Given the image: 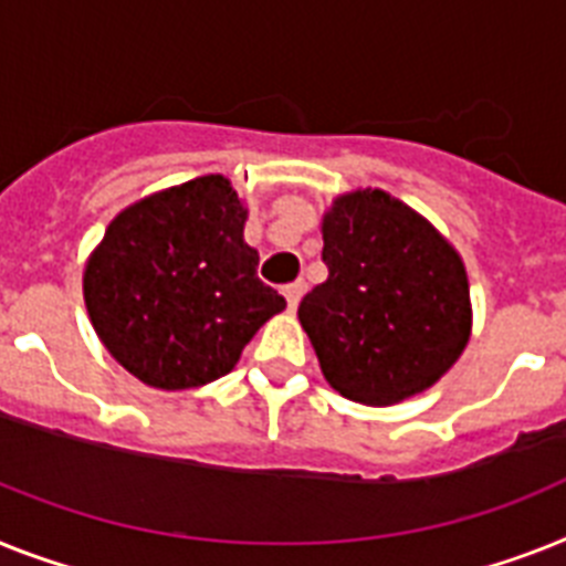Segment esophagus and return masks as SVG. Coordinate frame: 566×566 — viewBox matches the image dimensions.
<instances>
[{
    "instance_id": "esophagus-1",
    "label": "esophagus",
    "mask_w": 566,
    "mask_h": 566,
    "mask_svg": "<svg viewBox=\"0 0 566 566\" xmlns=\"http://www.w3.org/2000/svg\"><path fill=\"white\" fill-rule=\"evenodd\" d=\"M303 283L301 280H294V283H289V286H283V297H286V303H289V310H297V303H301V297H303Z\"/></svg>"
}]
</instances>
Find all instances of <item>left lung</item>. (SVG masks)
<instances>
[{"mask_svg":"<svg viewBox=\"0 0 566 566\" xmlns=\"http://www.w3.org/2000/svg\"><path fill=\"white\" fill-rule=\"evenodd\" d=\"M329 277L297 306L340 396L394 405L440 381L469 344L471 301L454 245L385 190H353L324 213Z\"/></svg>","mask_w":566,"mask_h":566,"instance_id":"1","label":"left lung"}]
</instances>
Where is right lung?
Returning <instances> with one entry per match:
<instances>
[{"label":"right lung","instance_id":"add662e5","mask_svg":"<svg viewBox=\"0 0 566 566\" xmlns=\"http://www.w3.org/2000/svg\"><path fill=\"white\" fill-rule=\"evenodd\" d=\"M249 210L226 176L153 193L112 219L83 272V297L112 358L158 390L226 376L286 301L256 277Z\"/></svg>","mask_w":566,"mask_h":566}]
</instances>
